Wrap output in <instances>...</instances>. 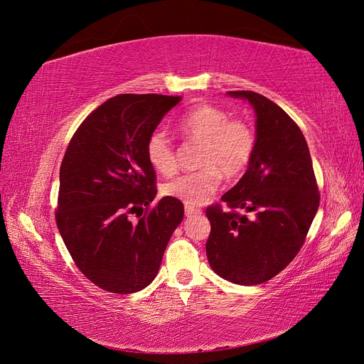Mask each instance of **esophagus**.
Returning <instances> with one entry per match:
<instances>
[{
	"instance_id": "1",
	"label": "esophagus",
	"mask_w": 364,
	"mask_h": 364,
	"mask_svg": "<svg viewBox=\"0 0 364 364\" xmlns=\"http://www.w3.org/2000/svg\"><path fill=\"white\" fill-rule=\"evenodd\" d=\"M197 214H200V208L185 205V215L186 217H193V215H197Z\"/></svg>"
}]
</instances>
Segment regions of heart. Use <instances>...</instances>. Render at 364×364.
<instances>
[{
    "mask_svg": "<svg viewBox=\"0 0 364 364\" xmlns=\"http://www.w3.org/2000/svg\"><path fill=\"white\" fill-rule=\"evenodd\" d=\"M181 135L202 144L199 171L186 173L164 185V194L185 205L197 206L206 202L222 182L237 179L246 171L257 147L253 129L240 118H230L223 109L200 105L185 114L178 123ZM147 161L159 174L171 176L178 170V156L171 139L162 130H155L146 144Z\"/></svg>",
    "mask_w": 364,
    "mask_h": 364,
    "instance_id": "heart-1",
    "label": "heart"
}]
</instances>
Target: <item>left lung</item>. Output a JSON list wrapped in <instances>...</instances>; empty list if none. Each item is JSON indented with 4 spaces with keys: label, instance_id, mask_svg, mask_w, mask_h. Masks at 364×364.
Masks as SVG:
<instances>
[{
    "label": "left lung",
    "instance_id": "8db88e82",
    "mask_svg": "<svg viewBox=\"0 0 364 364\" xmlns=\"http://www.w3.org/2000/svg\"><path fill=\"white\" fill-rule=\"evenodd\" d=\"M229 95L255 109L257 147L243 178L222 197L228 209L206 208V255L218 277L257 285L277 277L301 250L321 193L302 130L289 114L257 92Z\"/></svg>",
    "mask_w": 364,
    "mask_h": 364
}]
</instances>
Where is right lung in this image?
Segmentation results:
<instances>
[{"instance_id": "add662e5", "label": "right lung", "mask_w": 364, "mask_h": 364, "mask_svg": "<svg viewBox=\"0 0 364 364\" xmlns=\"http://www.w3.org/2000/svg\"><path fill=\"white\" fill-rule=\"evenodd\" d=\"M181 100L159 94L109 98L83 119L65 151L56 223L75 266L102 290L146 289L182 222L183 203L174 197L151 206L156 173L146 155L149 136Z\"/></svg>"}]
</instances>
